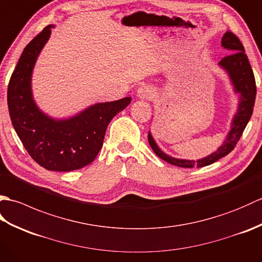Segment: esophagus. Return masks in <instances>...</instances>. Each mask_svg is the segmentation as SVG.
I'll list each match as a JSON object with an SVG mask.
<instances>
[{
  "label": "esophagus",
  "instance_id": "1",
  "mask_svg": "<svg viewBox=\"0 0 262 262\" xmlns=\"http://www.w3.org/2000/svg\"><path fill=\"white\" fill-rule=\"evenodd\" d=\"M137 94H138V97H140L141 99L147 100V99L153 98V96H154V90H153L152 88L144 85V86H141L140 89H138Z\"/></svg>",
  "mask_w": 262,
  "mask_h": 262
}]
</instances>
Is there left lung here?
I'll return each mask as SVG.
<instances>
[{"label":"left lung","mask_w":262,"mask_h":262,"mask_svg":"<svg viewBox=\"0 0 262 262\" xmlns=\"http://www.w3.org/2000/svg\"><path fill=\"white\" fill-rule=\"evenodd\" d=\"M222 46L226 49H230L232 53L224 58H222L220 65L229 73L233 85H234L235 92L240 93V103H238L237 114L233 119L231 130L223 145L216 152L208 155L207 158L198 161L179 160L164 154L158 147L152 135L148 133V143L154 153L170 164L180 166V168H193V166L202 168V166L213 164L217 160L225 157L234 149L236 143L240 141L243 130L246 129L248 122L251 118L255 94H257V86H255V79L251 65H250L248 56L244 53L246 51H244V47L238 37L230 30H227L224 33L223 38H222Z\"/></svg>","instance_id":"left-lung-1"}]
</instances>
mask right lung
I'll list each match as a JSON object with an SVG mask.
<instances>
[{"mask_svg":"<svg viewBox=\"0 0 262 262\" xmlns=\"http://www.w3.org/2000/svg\"><path fill=\"white\" fill-rule=\"evenodd\" d=\"M53 26L28 43L8 86L11 121L33 161L51 171H73L90 164L102 147L109 122L130 103L129 97L97 103L66 120H55L37 108L31 94V73Z\"/></svg>","mask_w":262,"mask_h":262,"instance_id":"add662e5","label":"right lung"}]
</instances>
